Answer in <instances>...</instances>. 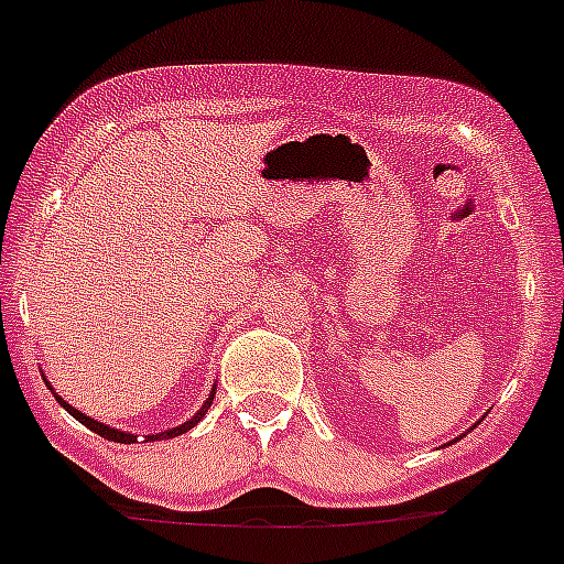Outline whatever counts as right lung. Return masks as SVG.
<instances>
[{
  "instance_id": "right-lung-1",
  "label": "right lung",
  "mask_w": 564,
  "mask_h": 564,
  "mask_svg": "<svg viewBox=\"0 0 564 564\" xmlns=\"http://www.w3.org/2000/svg\"><path fill=\"white\" fill-rule=\"evenodd\" d=\"M44 381H46V378H44ZM46 383H50V381H46ZM214 392H217V389H210V394H208V398H205L203 409H199V412L194 414L192 420H186V423H183V425H177V429H170V431H158V434H147V436H144V442H155V440H172V436H181V434H186L188 429H194V425H197L199 420L205 417V412H208V409H210V401H214ZM55 398H57V403H61V406L66 409L68 414H72V417H75V420H80V423L86 425V429H91L94 434L105 436V440H110V442H122V445H130V442H135V440H139V436H135V434H128V431L110 429V425L99 423V420H94V417H86V414H83V412H77L75 406H68V403L63 401L61 394H55Z\"/></svg>"
}]
</instances>
